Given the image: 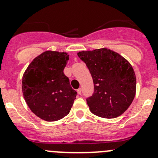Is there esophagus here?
I'll return each instance as SVG.
<instances>
[{
    "instance_id": "obj_1",
    "label": "esophagus",
    "mask_w": 158,
    "mask_h": 158,
    "mask_svg": "<svg viewBox=\"0 0 158 158\" xmlns=\"http://www.w3.org/2000/svg\"><path fill=\"white\" fill-rule=\"evenodd\" d=\"M77 93L79 94V95H81V93H82V89L79 88L77 89Z\"/></svg>"
}]
</instances>
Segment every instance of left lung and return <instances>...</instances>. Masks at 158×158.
<instances>
[{
	"mask_svg": "<svg viewBox=\"0 0 158 158\" xmlns=\"http://www.w3.org/2000/svg\"><path fill=\"white\" fill-rule=\"evenodd\" d=\"M77 54L93 79L94 92L86 99L91 112L105 118L123 114L136 92V76L131 65L118 52L106 48Z\"/></svg>",
	"mask_w": 158,
	"mask_h": 158,
	"instance_id": "8db88e82",
	"label": "left lung"
}]
</instances>
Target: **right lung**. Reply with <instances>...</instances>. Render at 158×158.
<instances>
[{
	"label": "right lung",
	"mask_w": 158,
	"mask_h": 158,
	"mask_svg": "<svg viewBox=\"0 0 158 158\" xmlns=\"http://www.w3.org/2000/svg\"><path fill=\"white\" fill-rule=\"evenodd\" d=\"M67 52L46 51L34 59L23 73L22 91L29 108L39 118L55 122L67 115L77 92L65 76Z\"/></svg>",
	"instance_id": "obj_1"
}]
</instances>
